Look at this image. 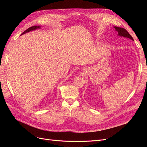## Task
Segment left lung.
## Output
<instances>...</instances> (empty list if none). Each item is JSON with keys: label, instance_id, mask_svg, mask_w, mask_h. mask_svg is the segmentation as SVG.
<instances>
[{"label": "left lung", "instance_id": "1", "mask_svg": "<svg viewBox=\"0 0 147 147\" xmlns=\"http://www.w3.org/2000/svg\"><path fill=\"white\" fill-rule=\"evenodd\" d=\"M114 28L116 29V30L118 33V35H119V36H123L124 37L130 38L132 40H134L132 37L125 29L122 28H118V27H117V26H115Z\"/></svg>", "mask_w": 147, "mask_h": 147}]
</instances>
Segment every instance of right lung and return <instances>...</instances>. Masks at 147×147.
Segmentation results:
<instances>
[{"mask_svg": "<svg viewBox=\"0 0 147 147\" xmlns=\"http://www.w3.org/2000/svg\"><path fill=\"white\" fill-rule=\"evenodd\" d=\"M40 28V26H32V27H30L29 28H28V29H26L25 31H24V32L21 34V35H22V34H25V33H26V32H29V31L33 30H35V29H38V28Z\"/></svg>", "mask_w": 147, "mask_h": 147, "instance_id": "obj_1", "label": "right lung"}]
</instances>
